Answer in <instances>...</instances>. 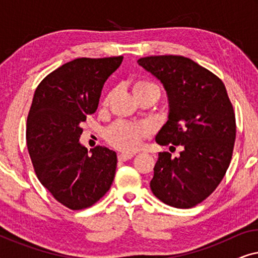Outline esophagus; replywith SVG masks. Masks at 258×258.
<instances>
[{"mask_svg": "<svg viewBox=\"0 0 258 258\" xmlns=\"http://www.w3.org/2000/svg\"><path fill=\"white\" fill-rule=\"evenodd\" d=\"M133 157H134V155H132V154H119L117 158H118V161L125 162V161L132 160Z\"/></svg>", "mask_w": 258, "mask_h": 258, "instance_id": "esophagus-1", "label": "esophagus"}]
</instances>
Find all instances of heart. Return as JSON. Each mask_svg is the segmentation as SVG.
<instances>
[{
	"instance_id": "b5f03b06",
	"label": "heart",
	"mask_w": 258,
	"mask_h": 258,
	"mask_svg": "<svg viewBox=\"0 0 258 258\" xmlns=\"http://www.w3.org/2000/svg\"><path fill=\"white\" fill-rule=\"evenodd\" d=\"M148 89H158V87L150 81H141L134 87L135 94ZM147 125L118 121L104 130L103 137L111 147L116 149L124 151V153H132L141 147V143L147 136Z\"/></svg>"
}]
</instances>
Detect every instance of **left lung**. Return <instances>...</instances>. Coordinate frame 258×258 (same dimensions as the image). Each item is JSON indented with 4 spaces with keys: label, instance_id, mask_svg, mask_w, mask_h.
I'll return each mask as SVG.
<instances>
[{
    "label": "left lung",
    "instance_id": "8db88e82",
    "mask_svg": "<svg viewBox=\"0 0 258 258\" xmlns=\"http://www.w3.org/2000/svg\"><path fill=\"white\" fill-rule=\"evenodd\" d=\"M137 63L168 95V121L156 142L182 146L178 157L158 154L151 191L168 206L192 208L214 192L230 164L236 119L227 89L215 74L184 56H148Z\"/></svg>",
    "mask_w": 258,
    "mask_h": 258
}]
</instances>
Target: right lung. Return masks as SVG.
Instances as JSON below:
<instances>
[{
    "label": "right lung",
    "mask_w": 258,
    "mask_h": 258,
    "mask_svg": "<svg viewBox=\"0 0 258 258\" xmlns=\"http://www.w3.org/2000/svg\"><path fill=\"white\" fill-rule=\"evenodd\" d=\"M123 56L73 59L49 74L35 90L27 118V147L35 174L54 199L72 210L91 207L114 181L117 156L80 143L81 122L96 111L108 77Z\"/></svg>",
    "instance_id": "1"
}]
</instances>
